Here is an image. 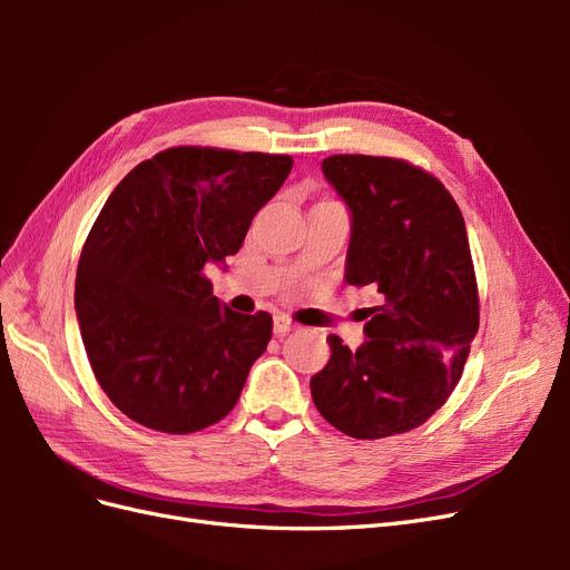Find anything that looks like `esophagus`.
Listing matches in <instances>:
<instances>
[{
	"mask_svg": "<svg viewBox=\"0 0 570 570\" xmlns=\"http://www.w3.org/2000/svg\"><path fill=\"white\" fill-rule=\"evenodd\" d=\"M292 331H295V323H292L289 318H285V316H275L273 318V333L275 335H287V333H292Z\"/></svg>",
	"mask_w": 570,
	"mask_h": 570,
	"instance_id": "34e87169",
	"label": "esophagus"
}]
</instances>
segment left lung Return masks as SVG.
<instances>
[{
  "instance_id": "obj_1",
  "label": "left lung",
  "mask_w": 570,
  "mask_h": 570,
  "mask_svg": "<svg viewBox=\"0 0 570 570\" xmlns=\"http://www.w3.org/2000/svg\"><path fill=\"white\" fill-rule=\"evenodd\" d=\"M321 168L352 220L344 281L377 292L381 306L356 352L327 337L314 404L350 438L400 435L446 402L478 333L465 223L444 185L406 161L335 154Z\"/></svg>"
}]
</instances>
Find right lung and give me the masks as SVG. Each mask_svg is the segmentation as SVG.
<instances>
[{
    "mask_svg": "<svg viewBox=\"0 0 570 570\" xmlns=\"http://www.w3.org/2000/svg\"><path fill=\"white\" fill-rule=\"evenodd\" d=\"M292 170L281 154L174 147L116 185L82 247L76 316L97 383L128 419L185 435L228 416L266 352V312L235 314L226 266Z\"/></svg>",
    "mask_w": 570,
    "mask_h": 570,
    "instance_id": "1",
    "label": "right lung"
}]
</instances>
